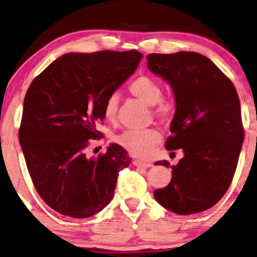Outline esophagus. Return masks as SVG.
Returning <instances> with one entry per match:
<instances>
[{
  "instance_id": "esophagus-1",
  "label": "esophagus",
  "mask_w": 257,
  "mask_h": 257,
  "mask_svg": "<svg viewBox=\"0 0 257 257\" xmlns=\"http://www.w3.org/2000/svg\"><path fill=\"white\" fill-rule=\"evenodd\" d=\"M134 164L136 167H141V168H149L151 167L153 164L149 163V162H144V161H141V160H135L134 161Z\"/></svg>"
}]
</instances>
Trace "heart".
<instances>
[{
  "instance_id": "heart-1",
  "label": "heart",
  "mask_w": 257,
  "mask_h": 257,
  "mask_svg": "<svg viewBox=\"0 0 257 257\" xmlns=\"http://www.w3.org/2000/svg\"><path fill=\"white\" fill-rule=\"evenodd\" d=\"M128 90L132 95L138 97L149 106H154V112L160 119L168 120L175 113L176 104L172 99L162 97L161 85L154 78L149 76H139L128 85ZM119 99L116 94H110L107 97L103 106L104 118L108 121L116 119ZM116 142L125 148L128 153L139 157H147L153 149L161 142V135L157 130H126L116 137Z\"/></svg>"
}]
</instances>
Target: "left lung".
<instances>
[{
	"mask_svg": "<svg viewBox=\"0 0 257 257\" xmlns=\"http://www.w3.org/2000/svg\"><path fill=\"white\" fill-rule=\"evenodd\" d=\"M149 70L173 88L176 110L167 150L182 149L172 181L156 189V201L177 214L206 211L223 198L235 175L244 130L235 85L207 57L196 52L150 53Z\"/></svg>",
	"mask_w": 257,
	"mask_h": 257,
	"instance_id": "obj_1",
	"label": "left lung"
}]
</instances>
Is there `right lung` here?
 <instances>
[{"instance_id":"right-lung-1","label":"right lung","mask_w":257,"mask_h":257,"mask_svg":"<svg viewBox=\"0 0 257 257\" xmlns=\"http://www.w3.org/2000/svg\"><path fill=\"white\" fill-rule=\"evenodd\" d=\"M142 57L136 50L66 53L28 88L19 142L38 194L58 213L88 218L112 200L119 170L131 158L118 144L96 158L87 157L85 149L102 136L96 123L104 119L107 97Z\"/></svg>"}]
</instances>
